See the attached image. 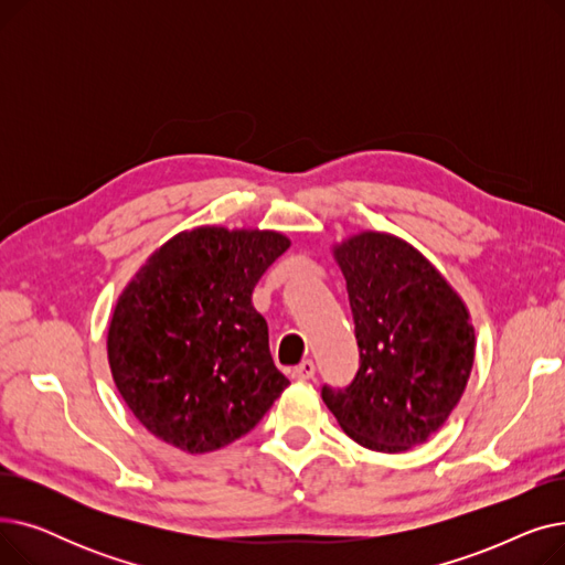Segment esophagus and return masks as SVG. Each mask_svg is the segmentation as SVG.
Instances as JSON below:
<instances>
[{
  "instance_id": "1",
  "label": "esophagus",
  "mask_w": 565,
  "mask_h": 565,
  "mask_svg": "<svg viewBox=\"0 0 565 565\" xmlns=\"http://www.w3.org/2000/svg\"><path fill=\"white\" fill-rule=\"evenodd\" d=\"M316 375V364L313 360H305L302 364H298L292 369V377L295 380H311Z\"/></svg>"
}]
</instances>
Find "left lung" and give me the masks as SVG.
Wrapping results in <instances>:
<instances>
[{
	"instance_id": "1",
	"label": "left lung",
	"mask_w": 565,
	"mask_h": 565,
	"mask_svg": "<svg viewBox=\"0 0 565 565\" xmlns=\"http://www.w3.org/2000/svg\"><path fill=\"white\" fill-rule=\"evenodd\" d=\"M360 369L324 405L354 441L382 454L424 444L460 401L473 328L454 288L407 243L362 233L337 247Z\"/></svg>"
}]
</instances>
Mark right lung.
Instances as JSON below:
<instances>
[{
  "instance_id": "right-lung-1",
  "label": "right lung",
  "mask_w": 565,
  "mask_h": 565,
  "mask_svg": "<svg viewBox=\"0 0 565 565\" xmlns=\"http://www.w3.org/2000/svg\"><path fill=\"white\" fill-rule=\"evenodd\" d=\"M275 231L201 226L156 252L114 309L107 352L135 417L205 454L247 435L288 387L252 292L286 249Z\"/></svg>"
}]
</instances>
